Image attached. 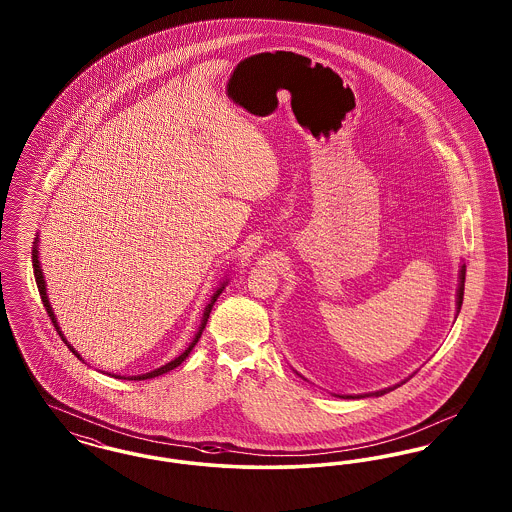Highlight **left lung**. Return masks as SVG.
Wrapping results in <instances>:
<instances>
[{
  "mask_svg": "<svg viewBox=\"0 0 512 512\" xmlns=\"http://www.w3.org/2000/svg\"><path fill=\"white\" fill-rule=\"evenodd\" d=\"M464 265L463 268H461V284H459V292H457V309L461 311V305H463V295H464ZM409 380V378H407ZM405 380V382H407ZM405 382H401V384H405ZM401 384H397V386H393V388H386V390H380V391H374V393H365V395H361V397H368V395H384V393H388V391L395 390V388H399Z\"/></svg>",
  "mask_w": 512,
  "mask_h": 512,
  "instance_id": "left-lung-1",
  "label": "left lung"
}]
</instances>
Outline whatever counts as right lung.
I'll list each match as a JSON object with an SVG mask.
<instances>
[{
	"instance_id": "1",
	"label": "right lung",
	"mask_w": 512,
	"mask_h": 512,
	"mask_svg": "<svg viewBox=\"0 0 512 512\" xmlns=\"http://www.w3.org/2000/svg\"><path fill=\"white\" fill-rule=\"evenodd\" d=\"M38 238L34 240V247H32V268H34V278H36V284H38V292H40V297H42V303H44V307H46V311H48V317L51 318V322H53V326H55V330L59 332V336H61V340L67 343V347L73 351L74 355L78 357V359H82L76 351L73 349V345L69 343V341L63 338V334H61V330H59V326H57V320L53 317V311H51V305H49L48 293H46V282H44V274H42V268H40V261H38ZM224 286L226 284H222L219 290L215 292L213 295V299H211V303L205 307V313H203V322H201V328H199V332L195 334L194 341L190 343V347L182 353V355H178L174 361L171 363H167V365L161 366V368H155V370H151V372H146V374H140V376H128V380H149V378H155V376H161V374H165V372H169L172 368H176V366L180 365L188 355H190V351L194 349L195 343L199 341L201 338V332H203V328H205V324H207V318L211 315V309H213V305H215V301H217V297H219L222 290H224ZM115 378H124L126 380V376H115Z\"/></svg>"
}]
</instances>
